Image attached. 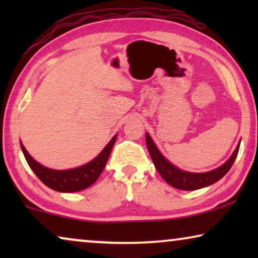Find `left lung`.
Here are the masks:
<instances>
[{"label":"left lung","mask_w":258,"mask_h":258,"mask_svg":"<svg viewBox=\"0 0 258 258\" xmlns=\"http://www.w3.org/2000/svg\"><path fill=\"white\" fill-rule=\"evenodd\" d=\"M146 143L148 151H149L151 156V160H153L155 164V168L157 169L160 175L165 179V182L169 183L171 186L181 190H197L217 182L218 179H221L229 170H230L236 157H237L239 150L238 144L236 150L234 151V154L231 155V157L229 158L223 165H221L220 168L215 169V170H211L209 172H203V174H195V172L183 171L181 169L176 168L175 165H172L170 162L165 160V158L162 156L160 151H158L156 146H155V143L153 142V140H151V137L148 135V134H146Z\"/></svg>","instance_id":"left-lung-1"}]
</instances>
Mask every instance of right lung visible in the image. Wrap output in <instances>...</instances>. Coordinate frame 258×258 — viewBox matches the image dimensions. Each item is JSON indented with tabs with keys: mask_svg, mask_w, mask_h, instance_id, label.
<instances>
[{
	"mask_svg": "<svg viewBox=\"0 0 258 258\" xmlns=\"http://www.w3.org/2000/svg\"><path fill=\"white\" fill-rule=\"evenodd\" d=\"M116 137L117 136L112 137L110 142L107 144V147L102 150V153L95 160L86 165L76 169H70V170H52V169L45 168L28 154L22 143H21V148H22L23 155L31 170L45 185L52 190H56V191L75 192L90 186L100 177L101 172L103 171L108 158L110 156L112 147L116 142Z\"/></svg>",
	"mask_w": 258,
	"mask_h": 258,
	"instance_id": "1",
	"label": "right lung"
}]
</instances>
